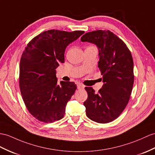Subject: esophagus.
Here are the masks:
<instances>
[{
	"label": "esophagus",
	"mask_w": 155,
	"mask_h": 155,
	"mask_svg": "<svg viewBox=\"0 0 155 155\" xmlns=\"http://www.w3.org/2000/svg\"><path fill=\"white\" fill-rule=\"evenodd\" d=\"M77 87H78V89H84V87H85V86L83 85V84H77Z\"/></svg>",
	"instance_id": "obj_1"
}]
</instances>
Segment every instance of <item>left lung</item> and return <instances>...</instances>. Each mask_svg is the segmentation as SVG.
I'll list each match as a JSON object with an SVG mask.
<instances>
[{
    "instance_id": "obj_1",
    "label": "left lung",
    "mask_w": 155,
    "mask_h": 155,
    "mask_svg": "<svg viewBox=\"0 0 155 155\" xmlns=\"http://www.w3.org/2000/svg\"><path fill=\"white\" fill-rule=\"evenodd\" d=\"M81 41L95 45L99 49L98 67L104 83L99 93L85 87L87 116L97 123L110 122L120 115L130 100L134 81L131 54L124 41L108 30L88 32Z\"/></svg>"
}]
</instances>
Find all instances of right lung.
Returning <instances> with one entry per match:
<instances>
[{
	"instance_id": "obj_1",
	"label": "right lung",
	"mask_w": 155,
	"mask_h": 155,
	"mask_svg": "<svg viewBox=\"0 0 155 155\" xmlns=\"http://www.w3.org/2000/svg\"><path fill=\"white\" fill-rule=\"evenodd\" d=\"M85 32L51 29L30 41L21 55L20 88L28 110L41 122L51 123L62 119L67 103L77 86L61 81L58 84L56 69L64 62L67 46Z\"/></svg>"
}]
</instances>
